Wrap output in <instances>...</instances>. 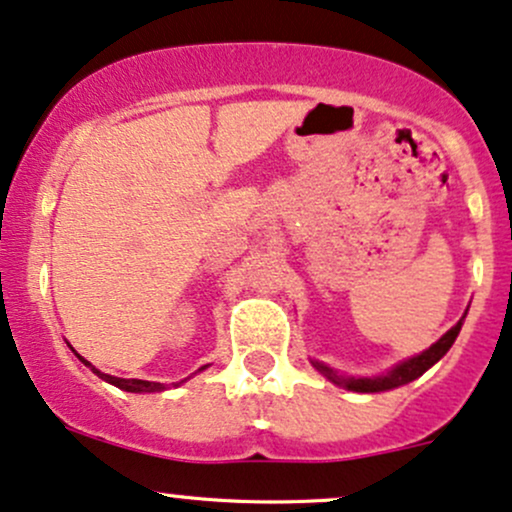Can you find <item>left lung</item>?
Listing matches in <instances>:
<instances>
[{
    "label": "left lung",
    "mask_w": 512,
    "mask_h": 512,
    "mask_svg": "<svg viewBox=\"0 0 512 512\" xmlns=\"http://www.w3.org/2000/svg\"><path fill=\"white\" fill-rule=\"evenodd\" d=\"M460 327H462V320L457 322L452 330H448L443 334V337L438 339L436 344L431 346V349H426L424 354L409 358V361L399 363L390 370L387 375H380V378H342V375H337V370H332L330 366H325V363L320 361H313V366L320 370L322 375H325L327 380H332L334 385H342L346 390H354V392H383V390H392V387H399V385H407L411 380H416L419 375H424L428 368L433 366V363H438L440 358L448 354V349L452 346V342L457 339V334H460Z\"/></svg>",
    "instance_id": "left-lung-1"
}]
</instances>
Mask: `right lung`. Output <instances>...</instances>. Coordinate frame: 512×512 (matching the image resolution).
Segmentation results:
<instances>
[{
  "label": "right lung",
  "mask_w": 512,
  "mask_h": 512,
  "mask_svg": "<svg viewBox=\"0 0 512 512\" xmlns=\"http://www.w3.org/2000/svg\"><path fill=\"white\" fill-rule=\"evenodd\" d=\"M79 358H81V356H79ZM81 361H84V358H81ZM84 363H86V366H91V363H88V361H84ZM91 370H93V373H96V375H101L105 383L120 387V390H127V392H161V390H163L161 383H149V380L113 378V375H105V373H101V370H96L93 366H91Z\"/></svg>",
  "instance_id": "right-lung-1"
}]
</instances>
